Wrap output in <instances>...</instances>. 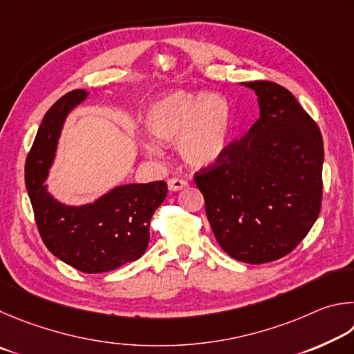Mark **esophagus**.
<instances>
[{
  "label": "esophagus",
  "mask_w": 354,
  "mask_h": 354,
  "mask_svg": "<svg viewBox=\"0 0 354 354\" xmlns=\"http://www.w3.org/2000/svg\"><path fill=\"white\" fill-rule=\"evenodd\" d=\"M167 187H169L171 191H180V189L188 187V182L182 180V178L174 177V178H169V180H167Z\"/></svg>",
  "instance_id": "34e87169"
}]
</instances>
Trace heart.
I'll list each match as a JSON object with an SVG mask.
<instances>
[{"mask_svg": "<svg viewBox=\"0 0 354 354\" xmlns=\"http://www.w3.org/2000/svg\"><path fill=\"white\" fill-rule=\"evenodd\" d=\"M142 127L160 142L177 141L180 157L191 166L203 167L214 163L225 151L232 110L219 95L176 91L149 105ZM145 149L151 155L158 152L153 145Z\"/></svg>", "mask_w": 354, "mask_h": 354, "instance_id": "1", "label": "heart"}]
</instances>
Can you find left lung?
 I'll return each instance as SVG.
<instances>
[{
    "instance_id": "8db88e82",
    "label": "left lung",
    "mask_w": 354,
    "mask_h": 354,
    "mask_svg": "<svg viewBox=\"0 0 354 354\" xmlns=\"http://www.w3.org/2000/svg\"><path fill=\"white\" fill-rule=\"evenodd\" d=\"M259 120L194 174L219 245L249 264L272 263L299 245L322 207L324 140L292 93L253 80Z\"/></svg>"
}]
</instances>
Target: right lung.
Returning <instances> with one entry per match:
<instances>
[{
	"mask_svg": "<svg viewBox=\"0 0 354 354\" xmlns=\"http://www.w3.org/2000/svg\"><path fill=\"white\" fill-rule=\"evenodd\" d=\"M85 97V90H73L46 111L28 153L24 180L48 250L84 274H101L132 263L146 252L149 225L166 199L167 185L163 180L124 185L84 207L62 205L46 193L43 183L62 126L70 110Z\"/></svg>",
	"mask_w": 354,
	"mask_h": 354,
	"instance_id": "1",
	"label": "right lung"
}]
</instances>
